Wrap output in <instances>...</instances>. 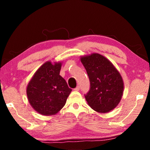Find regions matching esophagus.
Returning a JSON list of instances; mask_svg holds the SVG:
<instances>
[{
  "label": "esophagus",
  "mask_w": 150,
  "mask_h": 150,
  "mask_svg": "<svg viewBox=\"0 0 150 150\" xmlns=\"http://www.w3.org/2000/svg\"><path fill=\"white\" fill-rule=\"evenodd\" d=\"M79 89H80L79 86H77V87H75V88H74V91H79Z\"/></svg>",
  "instance_id": "34e87169"
}]
</instances>
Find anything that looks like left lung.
I'll return each mask as SVG.
<instances>
[{"instance_id": "1", "label": "left lung", "mask_w": 150, "mask_h": 150, "mask_svg": "<svg viewBox=\"0 0 150 150\" xmlns=\"http://www.w3.org/2000/svg\"><path fill=\"white\" fill-rule=\"evenodd\" d=\"M90 81L85 99L94 110L106 113L118 105L123 94L121 75L110 61L98 54L81 58Z\"/></svg>"}]
</instances>
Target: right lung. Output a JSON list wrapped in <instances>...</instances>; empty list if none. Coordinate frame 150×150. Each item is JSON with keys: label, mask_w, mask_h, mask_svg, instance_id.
Masks as SVG:
<instances>
[{"label": "right lung", "mask_w": 150, "mask_h": 150, "mask_svg": "<svg viewBox=\"0 0 150 150\" xmlns=\"http://www.w3.org/2000/svg\"><path fill=\"white\" fill-rule=\"evenodd\" d=\"M61 67V63H45L28 85L26 93L29 103L42 115L50 116L58 112L64 106L72 91L59 75Z\"/></svg>", "instance_id": "add662e5"}]
</instances>
